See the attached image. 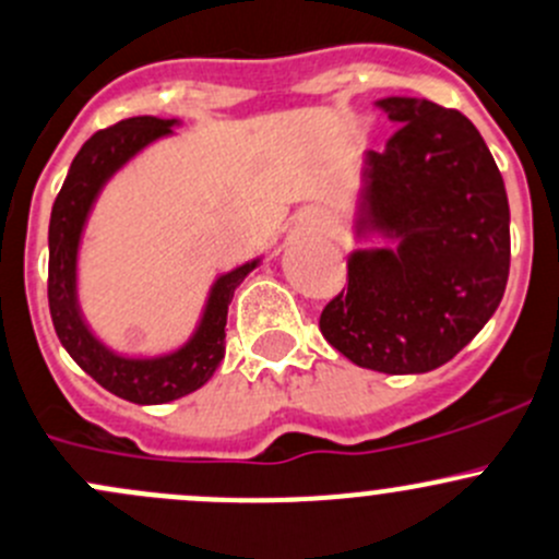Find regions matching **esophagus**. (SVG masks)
<instances>
[{"label": "esophagus", "instance_id": "esophagus-1", "mask_svg": "<svg viewBox=\"0 0 559 559\" xmlns=\"http://www.w3.org/2000/svg\"><path fill=\"white\" fill-rule=\"evenodd\" d=\"M304 223H307L309 228H323V225L329 223V217H325V212H320V209H307V212H304Z\"/></svg>", "mask_w": 559, "mask_h": 559}]
</instances>
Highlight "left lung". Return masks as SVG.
<instances>
[{
  "instance_id": "left-lung-1",
  "label": "left lung",
  "mask_w": 559,
  "mask_h": 559,
  "mask_svg": "<svg viewBox=\"0 0 559 559\" xmlns=\"http://www.w3.org/2000/svg\"><path fill=\"white\" fill-rule=\"evenodd\" d=\"M396 127L364 152L347 290L320 314L325 342L364 369L443 367L500 307L511 212L495 157L473 121L424 97H383Z\"/></svg>"
}]
</instances>
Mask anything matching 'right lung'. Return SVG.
I'll use <instances>...</instances> for the list:
<instances>
[{
    "instance_id": "1",
    "label": "right lung",
    "mask_w": 559,
    "mask_h": 559,
    "mask_svg": "<svg viewBox=\"0 0 559 559\" xmlns=\"http://www.w3.org/2000/svg\"><path fill=\"white\" fill-rule=\"evenodd\" d=\"M179 119L132 116L108 130L94 132L75 154L48 225V307L59 342L75 364L105 391L135 405H165L201 389L225 356V323L236 287L263 255L217 274L203 301L195 329L176 347L163 353H119L99 340L86 323L79 298V261L84 230L99 192L138 154L174 135Z\"/></svg>"
}]
</instances>
